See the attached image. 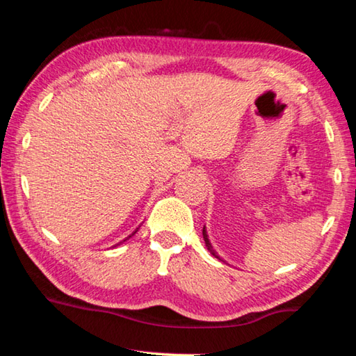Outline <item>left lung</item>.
<instances>
[{
  "instance_id": "obj_1",
  "label": "left lung",
  "mask_w": 356,
  "mask_h": 356,
  "mask_svg": "<svg viewBox=\"0 0 356 356\" xmlns=\"http://www.w3.org/2000/svg\"><path fill=\"white\" fill-rule=\"evenodd\" d=\"M202 237H204V242H206V246H207V250L210 251V254H213L216 259H220V256L216 254V251L213 250V246H212V243H210V240H209V236H207V231H206V226H204V229H202Z\"/></svg>"
}]
</instances>
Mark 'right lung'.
Instances as JSON below:
<instances>
[{
  "instance_id": "add662e5",
  "label": "right lung",
  "mask_w": 356,
  "mask_h": 356,
  "mask_svg": "<svg viewBox=\"0 0 356 356\" xmlns=\"http://www.w3.org/2000/svg\"><path fill=\"white\" fill-rule=\"evenodd\" d=\"M134 234H136V231H135V232H134ZM134 234H131V236H134ZM131 236H129V237H131ZM129 237H127V238H129Z\"/></svg>"
}]
</instances>
